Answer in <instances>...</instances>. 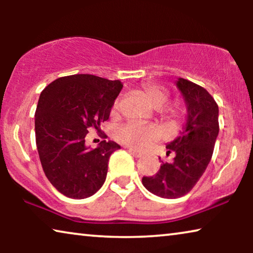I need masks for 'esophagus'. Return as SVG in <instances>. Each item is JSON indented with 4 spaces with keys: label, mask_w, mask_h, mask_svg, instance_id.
Wrapping results in <instances>:
<instances>
[{
    "label": "esophagus",
    "mask_w": 253,
    "mask_h": 253,
    "mask_svg": "<svg viewBox=\"0 0 253 253\" xmlns=\"http://www.w3.org/2000/svg\"><path fill=\"white\" fill-rule=\"evenodd\" d=\"M129 152H130V154H132L134 158H141V153H140V152L133 150V148L130 147V148H129Z\"/></svg>",
    "instance_id": "34e87169"
}]
</instances>
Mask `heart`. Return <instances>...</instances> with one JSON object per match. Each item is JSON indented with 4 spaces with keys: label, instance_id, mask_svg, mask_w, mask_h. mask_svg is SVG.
<instances>
[{
    "label": "heart",
    "instance_id": "obj_1",
    "mask_svg": "<svg viewBox=\"0 0 253 253\" xmlns=\"http://www.w3.org/2000/svg\"><path fill=\"white\" fill-rule=\"evenodd\" d=\"M141 92L151 102V105L158 109L159 116L167 126L175 127L181 124L184 112L182 107L176 103L166 105L170 96L167 88L157 84H146L143 86ZM119 114L120 100H115L110 109V116L117 117ZM160 136L161 132L158 126L137 122L127 123L116 131V139L120 143L136 148V150H144L151 143L158 140Z\"/></svg>",
    "mask_w": 253,
    "mask_h": 253
}]
</instances>
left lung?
<instances>
[{
	"mask_svg": "<svg viewBox=\"0 0 253 253\" xmlns=\"http://www.w3.org/2000/svg\"><path fill=\"white\" fill-rule=\"evenodd\" d=\"M176 85L188 106L185 129L167 145V155L174 154L172 161H161L157 174L141 179L148 191L167 199L191 191L210 164L219 133V107L213 96L188 79L179 78Z\"/></svg>",
	"mask_w": 253,
	"mask_h": 253,
	"instance_id": "8db88e82",
	"label": "left lung"
}]
</instances>
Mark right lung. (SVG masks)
Instances as JSON below:
<instances>
[{"instance_id": "obj_1", "label": "right lung", "mask_w": 253, "mask_h": 253, "mask_svg": "<svg viewBox=\"0 0 253 253\" xmlns=\"http://www.w3.org/2000/svg\"><path fill=\"white\" fill-rule=\"evenodd\" d=\"M122 87L120 81L81 74L55 79L41 92L34 119L38 153L44 175L62 195L84 199L105 183L109 157L120 145L102 140L89 148L85 138L91 127L101 132Z\"/></svg>"}]
</instances>
